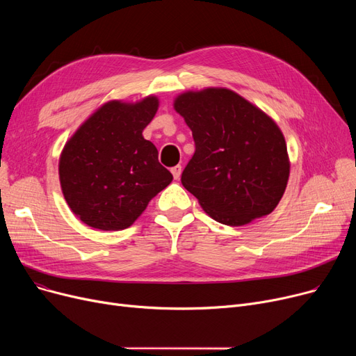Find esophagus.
Wrapping results in <instances>:
<instances>
[{
	"label": "esophagus",
	"instance_id": "obj_1",
	"mask_svg": "<svg viewBox=\"0 0 356 356\" xmlns=\"http://www.w3.org/2000/svg\"><path fill=\"white\" fill-rule=\"evenodd\" d=\"M172 175H173V177H175V180H179L180 179V175H181V165H175V167H172Z\"/></svg>",
	"mask_w": 356,
	"mask_h": 356
}]
</instances>
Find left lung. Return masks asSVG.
<instances>
[{"label": "left lung", "mask_w": 356, "mask_h": 356, "mask_svg": "<svg viewBox=\"0 0 356 356\" xmlns=\"http://www.w3.org/2000/svg\"><path fill=\"white\" fill-rule=\"evenodd\" d=\"M173 105L196 147L181 184L202 209L229 227L271 213L290 175L286 140L274 120L227 88L188 90Z\"/></svg>", "instance_id": "left-lung-1"}]
</instances>
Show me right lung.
I'll return each instance as SVG.
<instances>
[{"label":"right lung","mask_w":356,"mask_h":356,"mask_svg":"<svg viewBox=\"0 0 356 356\" xmlns=\"http://www.w3.org/2000/svg\"><path fill=\"white\" fill-rule=\"evenodd\" d=\"M159 109L157 97L129 104L109 101L65 144L59 160L63 196L88 227L121 231L172 183L156 145L143 137Z\"/></svg>","instance_id":"1"}]
</instances>
